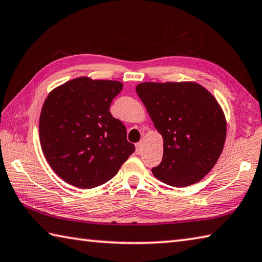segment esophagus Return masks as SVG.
I'll list each match as a JSON object with an SVG mask.
<instances>
[{"instance_id":"esophagus-1","label":"esophagus","mask_w":262,"mask_h":262,"mask_svg":"<svg viewBox=\"0 0 262 262\" xmlns=\"http://www.w3.org/2000/svg\"><path fill=\"white\" fill-rule=\"evenodd\" d=\"M135 146H136V154L137 155L141 154V151H142V143H141V142H139V143H136Z\"/></svg>"}]
</instances>
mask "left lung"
<instances>
[{"instance_id": "1", "label": "left lung", "mask_w": 262, "mask_h": 262, "mask_svg": "<svg viewBox=\"0 0 262 262\" xmlns=\"http://www.w3.org/2000/svg\"><path fill=\"white\" fill-rule=\"evenodd\" d=\"M136 93L164 139L163 160L152 174L178 188L201 181L226 141V118L216 99L194 82H144Z\"/></svg>"}]
</instances>
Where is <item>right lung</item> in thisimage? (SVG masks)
I'll return each instance as SVG.
<instances>
[{"mask_svg": "<svg viewBox=\"0 0 262 262\" xmlns=\"http://www.w3.org/2000/svg\"><path fill=\"white\" fill-rule=\"evenodd\" d=\"M122 83L78 78L59 85L42 106L39 133L50 167L65 182L90 189L111 180L133 152L110 106Z\"/></svg>", "mask_w": 262, "mask_h": 262, "instance_id": "add662e5", "label": "right lung"}]
</instances>
